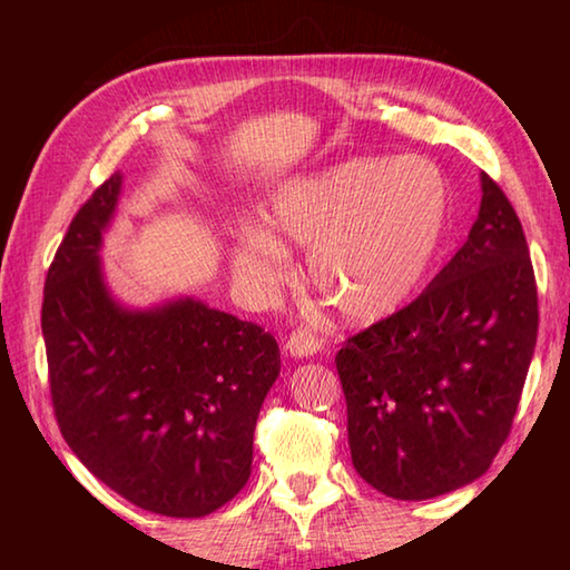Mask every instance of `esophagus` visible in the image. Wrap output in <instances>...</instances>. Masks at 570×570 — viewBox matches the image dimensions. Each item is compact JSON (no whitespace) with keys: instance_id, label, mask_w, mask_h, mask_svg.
<instances>
[{"instance_id":"34e87169","label":"esophagus","mask_w":570,"mask_h":570,"mask_svg":"<svg viewBox=\"0 0 570 570\" xmlns=\"http://www.w3.org/2000/svg\"><path fill=\"white\" fill-rule=\"evenodd\" d=\"M322 334L308 330V326H296V330L292 332V336H288L286 342V350L292 352L294 356H312L322 350Z\"/></svg>"}]
</instances>
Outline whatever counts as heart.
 Returning a JSON list of instances; mask_svg holds the SVG:
<instances>
[{
    "instance_id": "obj_1",
    "label": "heart",
    "mask_w": 570,
    "mask_h": 570,
    "mask_svg": "<svg viewBox=\"0 0 570 570\" xmlns=\"http://www.w3.org/2000/svg\"><path fill=\"white\" fill-rule=\"evenodd\" d=\"M448 220V186L422 158L350 160L278 193L272 226L312 248L308 276L344 320L377 322L407 302ZM236 272L258 288L288 274V250L250 226L234 248Z\"/></svg>"
}]
</instances>
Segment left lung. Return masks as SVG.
<instances>
[{
	"label": "left lung",
	"instance_id": "left-lung-1",
	"mask_svg": "<svg viewBox=\"0 0 570 570\" xmlns=\"http://www.w3.org/2000/svg\"><path fill=\"white\" fill-rule=\"evenodd\" d=\"M535 336L523 226L482 173L480 214L458 254L414 302L336 352L354 470L397 500L480 478L513 428Z\"/></svg>",
	"mask_w": 570,
	"mask_h": 570
}]
</instances>
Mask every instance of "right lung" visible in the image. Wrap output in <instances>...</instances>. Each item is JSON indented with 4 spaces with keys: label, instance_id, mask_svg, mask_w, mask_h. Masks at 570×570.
Here are the masks:
<instances>
[{
    "label": "right lung",
    "instance_id": "obj_1",
    "mask_svg": "<svg viewBox=\"0 0 570 570\" xmlns=\"http://www.w3.org/2000/svg\"><path fill=\"white\" fill-rule=\"evenodd\" d=\"M120 173L77 210L50 264L42 336L55 420L85 468L128 503L204 518L246 485L254 430L282 370L254 322L183 298L125 312L100 274Z\"/></svg>",
    "mask_w": 570,
    "mask_h": 570
}]
</instances>
